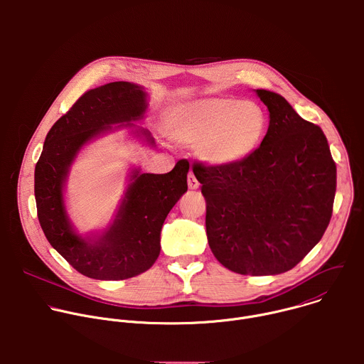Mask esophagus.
Here are the masks:
<instances>
[{
    "instance_id": "34e87169",
    "label": "esophagus",
    "mask_w": 364,
    "mask_h": 364,
    "mask_svg": "<svg viewBox=\"0 0 364 364\" xmlns=\"http://www.w3.org/2000/svg\"><path fill=\"white\" fill-rule=\"evenodd\" d=\"M187 184H188V188L190 190H197L198 188V181H197V178L194 177V174L193 173H188V177H187Z\"/></svg>"
}]
</instances>
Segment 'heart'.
Wrapping results in <instances>:
<instances>
[{
	"label": "heart",
	"mask_w": 364,
	"mask_h": 364,
	"mask_svg": "<svg viewBox=\"0 0 364 364\" xmlns=\"http://www.w3.org/2000/svg\"><path fill=\"white\" fill-rule=\"evenodd\" d=\"M167 129L178 142L197 144V154L204 161L228 166L245 160L259 146L267 117L253 102L209 97L176 108Z\"/></svg>",
	"instance_id": "heart-1"
}]
</instances>
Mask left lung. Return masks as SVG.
Returning a JSON list of instances; mask_svg holds the SVG:
<instances>
[{"mask_svg":"<svg viewBox=\"0 0 364 364\" xmlns=\"http://www.w3.org/2000/svg\"><path fill=\"white\" fill-rule=\"evenodd\" d=\"M269 128L261 146L228 166L193 164L205 198V230L218 261L240 275L292 269L323 237L337 168L318 125L278 93L257 89Z\"/></svg>","mask_w":364,"mask_h":364,"instance_id":"obj_1","label":"left lung"}]
</instances>
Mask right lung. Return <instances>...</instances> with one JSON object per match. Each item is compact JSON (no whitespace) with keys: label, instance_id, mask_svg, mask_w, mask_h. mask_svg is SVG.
<instances>
[{"label":"right lung","instance_id":"1","mask_svg":"<svg viewBox=\"0 0 364 364\" xmlns=\"http://www.w3.org/2000/svg\"><path fill=\"white\" fill-rule=\"evenodd\" d=\"M145 109L146 95L139 86L111 82L85 92L46 136L34 170L37 218L48 243L85 277L119 281L149 269L160 255L163 223L187 191L188 161H178L167 174L135 171L118 216L105 233L87 242L73 232L62 188L77 151L112 124L139 119Z\"/></svg>","mask_w":364,"mask_h":364}]
</instances>
